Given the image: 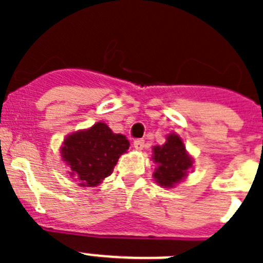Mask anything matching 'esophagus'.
<instances>
[{"instance_id":"1","label":"esophagus","mask_w":263,"mask_h":263,"mask_svg":"<svg viewBox=\"0 0 263 263\" xmlns=\"http://www.w3.org/2000/svg\"><path fill=\"white\" fill-rule=\"evenodd\" d=\"M134 147L137 148V150H143V147H145V141H143V139H136V141H134Z\"/></svg>"}]
</instances>
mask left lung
Instances as JSON below:
<instances>
[{
    "instance_id": "left-lung-1",
    "label": "left lung",
    "mask_w": 263,
    "mask_h": 263,
    "mask_svg": "<svg viewBox=\"0 0 263 263\" xmlns=\"http://www.w3.org/2000/svg\"><path fill=\"white\" fill-rule=\"evenodd\" d=\"M153 152V159L158 163L154 178L163 187H174L187 175L188 168L192 166V159L185 153L184 143L176 134H168L166 143L154 146Z\"/></svg>"
}]
</instances>
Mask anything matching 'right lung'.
Listing matches in <instances>:
<instances>
[{
  "label": "right lung",
  "mask_w": 263,
  "mask_h": 263,
  "mask_svg": "<svg viewBox=\"0 0 263 263\" xmlns=\"http://www.w3.org/2000/svg\"><path fill=\"white\" fill-rule=\"evenodd\" d=\"M130 143L122 134H115L104 122L68 136L63 143L62 158L71 167L79 184L95 187L109 176L118 158Z\"/></svg>",
  "instance_id": "add662e5"
}]
</instances>
